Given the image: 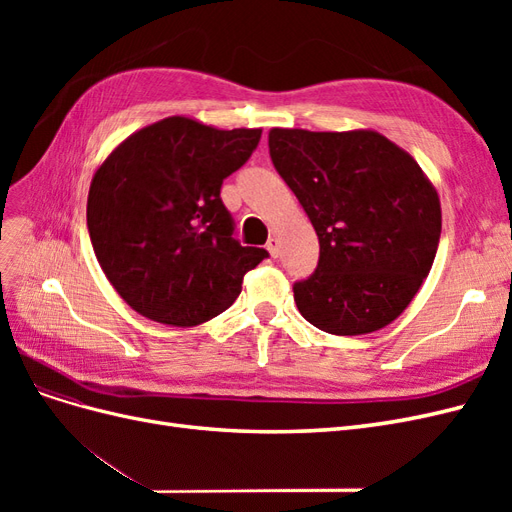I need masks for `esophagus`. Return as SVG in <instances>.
<instances>
[{"label":"esophagus","mask_w":512,"mask_h":512,"mask_svg":"<svg viewBox=\"0 0 512 512\" xmlns=\"http://www.w3.org/2000/svg\"><path fill=\"white\" fill-rule=\"evenodd\" d=\"M267 250H269V254H271L273 258L280 256V239H277V237H269V241H267Z\"/></svg>","instance_id":"obj_1"}]
</instances>
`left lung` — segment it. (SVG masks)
Here are the masks:
<instances>
[{"mask_svg": "<svg viewBox=\"0 0 512 512\" xmlns=\"http://www.w3.org/2000/svg\"><path fill=\"white\" fill-rule=\"evenodd\" d=\"M269 153L320 241L314 275L292 288L301 316L331 335L384 329L431 271L438 190L376 130L271 128Z\"/></svg>", "mask_w": 512, "mask_h": 512, "instance_id": "8db88e82", "label": "left lung"}]
</instances>
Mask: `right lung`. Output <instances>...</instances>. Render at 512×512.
<instances>
[{
  "label": "right lung",
  "instance_id": "right-lung-1",
  "mask_svg": "<svg viewBox=\"0 0 512 512\" xmlns=\"http://www.w3.org/2000/svg\"><path fill=\"white\" fill-rule=\"evenodd\" d=\"M260 134L173 115L130 134L96 168L87 196L91 245L134 312L196 327L235 303L243 275L269 256L232 239L220 198L222 181L252 156Z\"/></svg>",
  "mask_w": 512,
  "mask_h": 512
}]
</instances>
